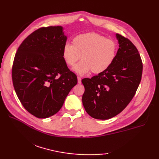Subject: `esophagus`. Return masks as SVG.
I'll return each instance as SVG.
<instances>
[{
	"mask_svg": "<svg viewBox=\"0 0 159 159\" xmlns=\"http://www.w3.org/2000/svg\"><path fill=\"white\" fill-rule=\"evenodd\" d=\"M77 80H78V83H79V84L81 83V78L79 77V76H78L77 77Z\"/></svg>",
	"mask_w": 159,
	"mask_h": 159,
	"instance_id": "34e87169",
	"label": "esophagus"
}]
</instances>
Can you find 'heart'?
<instances>
[{
  "label": "heart",
  "instance_id": "1",
  "mask_svg": "<svg viewBox=\"0 0 159 159\" xmlns=\"http://www.w3.org/2000/svg\"><path fill=\"white\" fill-rule=\"evenodd\" d=\"M116 53V43L96 33L76 36L72 44L66 43L62 50L63 60L68 66H74L81 56V61L73 68L74 72L80 76L91 70L94 74L104 72L113 63Z\"/></svg>",
  "mask_w": 159,
  "mask_h": 159
}]
</instances>
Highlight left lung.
Returning <instances> with one entry per match:
<instances>
[{"label": "left lung", "instance_id": "left-lung-1", "mask_svg": "<svg viewBox=\"0 0 159 159\" xmlns=\"http://www.w3.org/2000/svg\"><path fill=\"white\" fill-rule=\"evenodd\" d=\"M119 48L104 72L83 79L82 101L86 112L98 120H108L121 112L133 99L141 82L143 65L135 46L116 33Z\"/></svg>", "mask_w": 159, "mask_h": 159}]
</instances>
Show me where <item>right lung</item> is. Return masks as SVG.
<instances>
[{"label": "right lung", "instance_id": "1", "mask_svg": "<svg viewBox=\"0 0 159 159\" xmlns=\"http://www.w3.org/2000/svg\"><path fill=\"white\" fill-rule=\"evenodd\" d=\"M67 41L61 26L40 28L17 50L12 67L16 93L25 109L38 118L56 114L77 84L62 56Z\"/></svg>", "mask_w": 159, "mask_h": 159}]
</instances>
